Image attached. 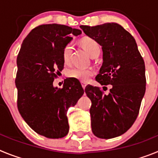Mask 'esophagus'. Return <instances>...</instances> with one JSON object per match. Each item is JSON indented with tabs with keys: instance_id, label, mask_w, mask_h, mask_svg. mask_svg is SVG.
<instances>
[{
	"instance_id": "1",
	"label": "esophagus",
	"mask_w": 158,
	"mask_h": 158,
	"mask_svg": "<svg viewBox=\"0 0 158 158\" xmlns=\"http://www.w3.org/2000/svg\"><path fill=\"white\" fill-rule=\"evenodd\" d=\"M81 85H82V87H83V89H85V87H86V85H86L85 82H81Z\"/></svg>"
}]
</instances>
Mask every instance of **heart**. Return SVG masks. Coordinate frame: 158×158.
Returning <instances> with one entry per match:
<instances>
[{"mask_svg": "<svg viewBox=\"0 0 158 158\" xmlns=\"http://www.w3.org/2000/svg\"><path fill=\"white\" fill-rule=\"evenodd\" d=\"M82 47L87 51L88 54L93 58L98 56L100 54L101 47L96 40L90 37L83 38L81 41ZM73 52V45L71 43H68L63 49L62 51V58L65 63H69L70 61L71 54ZM94 71L92 69H85L80 67H73L67 71V76L69 77L77 79L81 82H86L89 80V78L93 76Z\"/></svg>", "mask_w": 158, "mask_h": 158, "instance_id": "obj_1", "label": "heart"}]
</instances>
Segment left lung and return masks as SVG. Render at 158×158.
Listing matches in <instances>:
<instances>
[{
  "label": "left lung",
  "instance_id": "obj_1",
  "mask_svg": "<svg viewBox=\"0 0 158 158\" xmlns=\"http://www.w3.org/2000/svg\"><path fill=\"white\" fill-rule=\"evenodd\" d=\"M81 28L103 50L104 62L96 80L101 85H112L107 95L99 87L86 86L92 101V131L100 139L115 138L127 132L139 115L146 92L144 60L133 36L118 23Z\"/></svg>",
  "mask_w": 158,
  "mask_h": 158
}]
</instances>
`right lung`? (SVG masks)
<instances>
[{
  "instance_id": "add662e5",
  "label": "right lung",
  "mask_w": 158,
  "mask_h": 158,
  "mask_svg": "<svg viewBox=\"0 0 158 158\" xmlns=\"http://www.w3.org/2000/svg\"><path fill=\"white\" fill-rule=\"evenodd\" d=\"M81 31L65 25L42 24L25 38L18 54L16 86L22 118L37 134L61 139L69 132L66 113L84 94L77 79H65L62 89L53 81L64 68L62 51Z\"/></svg>"
}]
</instances>
